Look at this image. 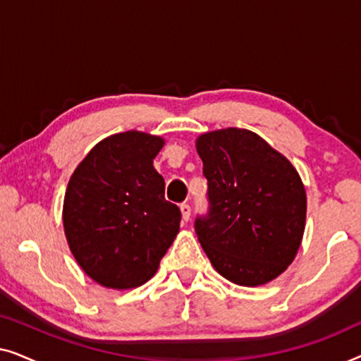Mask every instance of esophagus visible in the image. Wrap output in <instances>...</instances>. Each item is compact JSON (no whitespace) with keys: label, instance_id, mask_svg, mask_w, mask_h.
I'll return each mask as SVG.
<instances>
[{"label":"esophagus","instance_id":"1","mask_svg":"<svg viewBox=\"0 0 361 361\" xmlns=\"http://www.w3.org/2000/svg\"><path fill=\"white\" fill-rule=\"evenodd\" d=\"M180 214H182V220L189 221V219H190V205L182 204L180 205Z\"/></svg>","mask_w":361,"mask_h":361}]
</instances>
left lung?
<instances>
[{"label":"left lung","instance_id":"left-lung-1","mask_svg":"<svg viewBox=\"0 0 361 361\" xmlns=\"http://www.w3.org/2000/svg\"><path fill=\"white\" fill-rule=\"evenodd\" d=\"M209 180V214L195 220L216 273L238 286L283 274L302 241L307 197L288 157L250 130L225 128L195 141Z\"/></svg>","mask_w":361,"mask_h":361}]
</instances>
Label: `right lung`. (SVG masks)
<instances>
[{
    "instance_id": "obj_1",
    "label": "right lung",
    "mask_w": 361,
    "mask_h": 361,
    "mask_svg": "<svg viewBox=\"0 0 361 361\" xmlns=\"http://www.w3.org/2000/svg\"><path fill=\"white\" fill-rule=\"evenodd\" d=\"M164 137L111 135L75 167L63 197V231L73 258L103 288L133 289L156 274L180 226L152 161Z\"/></svg>"
}]
</instances>
